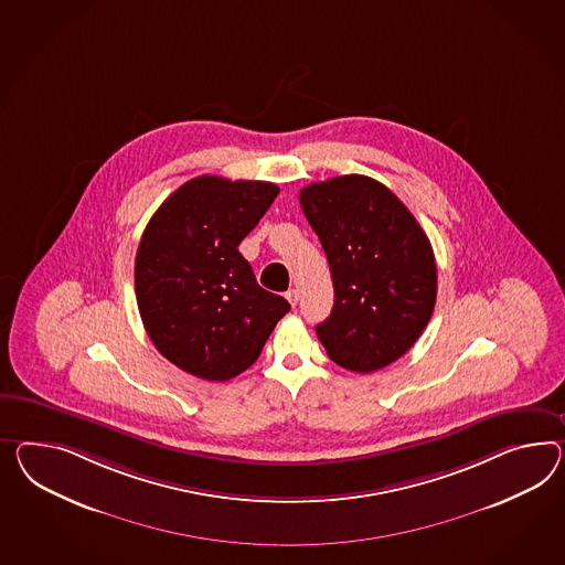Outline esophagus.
<instances>
[{
    "instance_id": "esophagus-1",
    "label": "esophagus",
    "mask_w": 565,
    "mask_h": 565,
    "mask_svg": "<svg viewBox=\"0 0 565 565\" xmlns=\"http://www.w3.org/2000/svg\"><path fill=\"white\" fill-rule=\"evenodd\" d=\"M285 297H287V301H289V303L292 305V307L299 303V290L297 289L287 290V292H285Z\"/></svg>"
}]
</instances>
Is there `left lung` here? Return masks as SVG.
I'll return each mask as SVG.
<instances>
[{
    "instance_id": "8db88e82",
    "label": "left lung",
    "mask_w": 565,
    "mask_h": 565,
    "mask_svg": "<svg viewBox=\"0 0 565 565\" xmlns=\"http://www.w3.org/2000/svg\"><path fill=\"white\" fill-rule=\"evenodd\" d=\"M330 262L333 307L316 328L342 369L373 373L404 356L433 318L436 262L418 221L369 175H338L299 192Z\"/></svg>"
}]
</instances>
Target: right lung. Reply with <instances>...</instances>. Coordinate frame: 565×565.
I'll list each match as a JSON object with an SVG mask.
<instances>
[{
    "instance_id": "right-lung-1",
    "label": "right lung",
    "mask_w": 565,
    "mask_h": 565,
    "mask_svg": "<svg viewBox=\"0 0 565 565\" xmlns=\"http://www.w3.org/2000/svg\"><path fill=\"white\" fill-rule=\"evenodd\" d=\"M276 194L270 182L199 175L147 223L135 258L139 313L156 348L190 375L244 373L290 309L237 249Z\"/></svg>"
}]
</instances>
